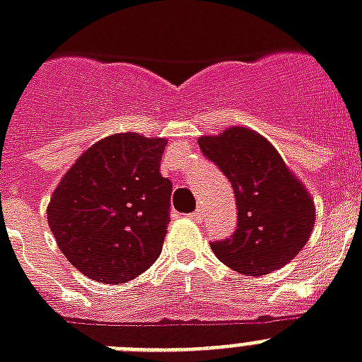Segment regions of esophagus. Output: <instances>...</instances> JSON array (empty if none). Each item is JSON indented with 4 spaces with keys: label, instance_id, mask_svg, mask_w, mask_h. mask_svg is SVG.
Masks as SVG:
<instances>
[{
    "label": "esophagus",
    "instance_id": "1",
    "mask_svg": "<svg viewBox=\"0 0 362 362\" xmlns=\"http://www.w3.org/2000/svg\"><path fill=\"white\" fill-rule=\"evenodd\" d=\"M191 219H193V221H197V223H201L202 221V217H204V214H202V210L201 208H197L195 211H193V214H191Z\"/></svg>",
    "mask_w": 362,
    "mask_h": 362
}]
</instances>
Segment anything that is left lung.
Here are the masks:
<instances>
[{
  "label": "left lung",
  "instance_id": "left-lung-1",
  "mask_svg": "<svg viewBox=\"0 0 362 362\" xmlns=\"http://www.w3.org/2000/svg\"><path fill=\"white\" fill-rule=\"evenodd\" d=\"M202 154L216 163L236 195L238 227L211 242L225 266L243 275H266L288 264L310 238L314 201L275 146L257 132L232 126L199 137Z\"/></svg>",
  "mask_w": 362,
  "mask_h": 362
}]
</instances>
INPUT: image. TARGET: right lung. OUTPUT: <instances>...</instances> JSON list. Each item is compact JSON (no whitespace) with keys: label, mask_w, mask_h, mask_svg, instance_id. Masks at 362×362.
I'll use <instances>...</instances> for the list:
<instances>
[{"label":"right lung","mask_w":362,"mask_h":362,"mask_svg":"<svg viewBox=\"0 0 362 362\" xmlns=\"http://www.w3.org/2000/svg\"><path fill=\"white\" fill-rule=\"evenodd\" d=\"M167 141L113 134L87 148L55 187L49 230L69 262L105 284L132 281L160 257L173 184L160 173Z\"/></svg>","instance_id":"add662e5"}]
</instances>
